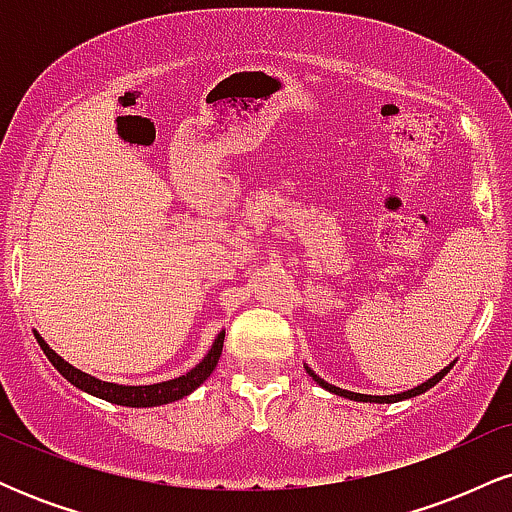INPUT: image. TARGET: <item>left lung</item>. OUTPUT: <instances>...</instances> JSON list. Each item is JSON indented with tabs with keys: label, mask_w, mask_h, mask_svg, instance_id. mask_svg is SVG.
<instances>
[{
	"label": "left lung",
	"mask_w": 512,
	"mask_h": 512,
	"mask_svg": "<svg viewBox=\"0 0 512 512\" xmlns=\"http://www.w3.org/2000/svg\"><path fill=\"white\" fill-rule=\"evenodd\" d=\"M305 366V370H308V375L310 378L315 380L317 385L320 387H325L327 392H332V395H339V397H344V399H351V402H373V404H395V402H402V399H411V397H416V395H424L426 390H431L433 385H438L440 380L445 378V375L450 373V368L455 366V361L452 363H448V366H445L443 370H438L436 375H433V378H428L426 383H421V385H416V387H411V390H407V392H397V395H361V392H351V390H342V387H337V385H332V383H327V380H322L320 375L315 373V370H310V366L308 363H303Z\"/></svg>",
	"instance_id": "8db88e82"
}]
</instances>
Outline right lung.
Segmentation results:
<instances>
[{"mask_svg": "<svg viewBox=\"0 0 512 512\" xmlns=\"http://www.w3.org/2000/svg\"><path fill=\"white\" fill-rule=\"evenodd\" d=\"M33 334H35V339H38L43 354L50 358L52 366L60 370L62 378H67L74 387H79V390H84V392H88V395H93L98 399H105V402L120 404V407L144 409V407H161V404L178 402V399L192 395V392H195L197 387L202 385L211 373H214L216 363H219V358H221L226 330H221L219 334H216L209 354L204 356L195 368L187 370V373L180 375V378L163 380V383H154V385H120V383H108V380L93 378V375H88V373H84V370L74 368L72 363L64 361L60 354H55V351L50 349V344L45 342L38 332L33 330Z\"/></svg>", "mask_w": 512, "mask_h": 512, "instance_id": "right-lung-1", "label": "right lung"}]
</instances>
